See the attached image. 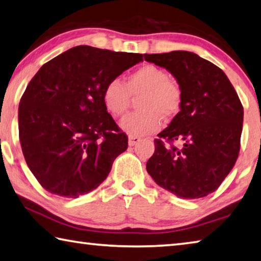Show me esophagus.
<instances>
[{
	"label": "esophagus",
	"mask_w": 261,
	"mask_h": 261,
	"mask_svg": "<svg viewBox=\"0 0 261 261\" xmlns=\"http://www.w3.org/2000/svg\"><path fill=\"white\" fill-rule=\"evenodd\" d=\"M141 139L139 137H136V136H129V146H135L139 143Z\"/></svg>",
	"instance_id": "34e87169"
}]
</instances>
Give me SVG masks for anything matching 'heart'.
I'll return each mask as SVG.
<instances>
[{
    "label": "heart",
    "instance_id": "heart-1",
    "mask_svg": "<svg viewBox=\"0 0 261 261\" xmlns=\"http://www.w3.org/2000/svg\"><path fill=\"white\" fill-rule=\"evenodd\" d=\"M141 94L138 100L140 112L127 115L121 122L122 130L130 136L141 137L158 131L163 116L176 113L181 103L179 84L169 79L163 68L155 65H144L132 72L125 80H112L102 90V102L113 117L125 114L130 96Z\"/></svg>",
    "mask_w": 261,
    "mask_h": 261
}]
</instances>
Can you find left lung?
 Returning <instances> with one entry per match:
<instances>
[{
	"instance_id": "obj_1",
	"label": "left lung",
	"mask_w": 261,
	"mask_h": 261,
	"mask_svg": "<svg viewBox=\"0 0 261 261\" xmlns=\"http://www.w3.org/2000/svg\"><path fill=\"white\" fill-rule=\"evenodd\" d=\"M171 73L181 90L180 112L155 139L146 164L154 181L187 200L213 193L240 153L243 106L222 70L189 51L145 55ZM161 139L180 146L165 147Z\"/></svg>"
}]
</instances>
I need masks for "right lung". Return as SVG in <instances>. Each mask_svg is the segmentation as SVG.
<instances>
[{
	"label": "right lung",
	"instance_id": "1",
	"mask_svg": "<svg viewBox=\"0 0 261 261\" xmlns=\"http://www.w3.org/2000/svg\"><path fill=\"white\" fill-rule=\"evenodd\" d=\"M143 55L79 45L44 64L19 102V140L28 168L46 191L76 198L111 172L127 137L103 106L105 85Z\"/></svg>",
	"mask_w": 261,
	"mask_h": 261
}]
</instances>
